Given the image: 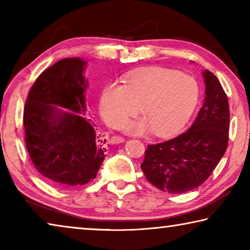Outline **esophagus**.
<instances>
[{"mask_svg":"<svg viewBox=\"0 0 250 250\" xmlns=\"http://www.w3.org/2000/svg\"><path fill=\"white\" fill-rule=\"evenodd\" d=\"M110 142L113 143V145H118V143L125 142V138L119 137V135H112L111 139H110Z\"/></svg>","mask_w":250,"mask_h":250,"instance_id":"obj_1","label":"esophagus"}]
</instances>
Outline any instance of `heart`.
Masks as SVG:
<instances>
[{
	"label": "heart",
	"mask_w": 250,
	"mask_h": 250,
	"mask_svg": "<svg viewBox=\"0 0 250 250\" xmlns=\"http://www.w3.org/2000/svg\"><path fill=\"white\" fill-rule=\"evenodd\" d=\"M200 98L193 76L174 69L150 68L126 77L124 86L108 83L100 97V112L109 126L118 128L140 107L146 120L129 122L125 130L141 133L147 125L156 135H167L183 128Z\"/></svg>",
	"instance_id": "b5f03b06"
}]
</instances>
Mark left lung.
Here are the masks:
<instances>
[{"instance_id": "obj_1", "label": "left lung", "mask_w": 250, "mask_h": 250, "mask_svg": "<svg viewBox=\"0 0 250 250\" xmlns=\"http://www.w3.org/2000/svg\"><path fill=\"white\" fill-rule=\"evenodd\" d=\"M205 103L188 130L170 140L147 146L141 168L163 192H189L208 179L228 146L229 104L216 76L204 71Z\"/></svg>"}]
</instances>
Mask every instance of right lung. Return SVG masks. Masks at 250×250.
<instances>
[{
  "mask_svg": "<svg viewBox=\"0 0 250 250\" xmlns=\"http://www.w3.org/2000/svg\"><path fill=\"white\" fill-rule=\"evenodd\" d=\"M84 66L80 58H64L45 69L24 107L25 145L33 166L62 188L94 180L104 160L105 139L84 113ZM55 105L73 112L58 113Z\"/></svg>",
  "mask_w": 250,
  "mask_h": 250,
  "instance_id": "right-lung-1",
  "label": "right lung"
}]
</instances>
